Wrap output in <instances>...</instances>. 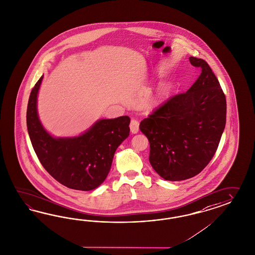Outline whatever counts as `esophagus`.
<instances>
[{"mask_svg":"<svg viewBox=\"0 0 255 255\" xmlns=\"http://www.w3.org/2000/svg\"><path fill=\"white\" fill-rule=\"evenodd\" d=\"M130 130H131V133H137L139 131V123L134 120L131 119V124H130Z\"/></svg>","mask_w":255,"mask_h":255,"instance_id":"34e87169","label":"esophagus"}]
</instances>
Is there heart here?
Wrapping results in <instances>:
<instances>
[{"label":"heart","mask_w":255,"mask_h":255,"mask_svg":"<svg viewBox=\"0 0 255 255\" xmlns=\"http://www.w3.org/2000/svg\"><path fill=\"white\" fill-rule=\"evenodd\" d=\"M170 92V87L168 85L160 86L154 93H151L148 97H147L145 104L147 108H156L157 106H159L162 101L166 98V96L168 95Z\"/></svg>","instance_id":"b5f03b06"}]
</instances>
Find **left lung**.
<instances>
[{"mask_svg":"<svg viewBox=\"0 0 255 255\" xmlns=\"http://www.w3.org/2000/svg\"><path fill=\"white\" fill-rule=\"evenodd\" d=\"M200 67L186 93L171 97L144 119L139 129L149 141V162L165 180L198 175L215 154L225 128L226 99L208 62L190 57Z\"/></svg>","mask_w":255,"mask_h":255,"instance_id":"left-lung-1","label":"left lung"}]
</instances>
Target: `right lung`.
Listing matches in <instances>:
<instances>
[{"mask_svg":"<svg viewBox=\"0 0 255 255\" xmlns=\"http://www.w3.org/2000/svg\"><path fill=\"white\" fill-rule=\"evenodd\" d=\"M44 75L31 90L27 129L44 168L70 189L92 191L105 181L118 147L129 136L130 118L101 119L81 134L53 136L39 119L37 96Z\"/></svg>","mask_w":255,"mask_h":255,"instance_id":"right-lung-1","label":"right lung"}]
</instances>
